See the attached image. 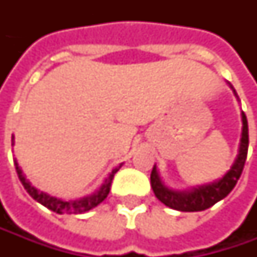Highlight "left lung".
I'll list each match as a JSON object with an SVG mask.
<instances>
[{
	"instance_id": "8db88e82",
	"label": "left lung",
	"mask_w": 257,
	"mask_h": 257,
	"mask_svg": "<svg viewBox=\"0 0 257 257\" xmlns=\"http://www.w3.org/2000/svg\"><path fill=\"white\" fill-rule=\"evenodd\" d=\"M227 84L232 88L234 97L239 101V97H237L236 90L233 88V85L230 83H227ZM247 147H249L247 118L242 111V136H240V143H239V152H237V156L233 162L232 167L222 179L207 183V184H202V186L190 187L187 190H174L164 184L160 174H159V170L154 164L152 176H150V182H152V189H153L156 197L162 203H164L167 207L179 210V212H200V210H206V209L212 207L213 204L224 199L236 186V183L243 172L246 157H247Z\"/></svg>"
}]
</instances>
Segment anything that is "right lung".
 I'll return each instance as SVG.
<instances>
[{"label": "right lung", "instance_id": "right-lung-1", "mask_svg": "<svg viewBox=\"0 0 257 257\" xmlns=\"http://www.w3.org/2000/svg\"><path fill=\"white\" fill-rule=\"evenodd\" d=\"M13 140H14V136H13ZM15 164V170H17V174L20 177V180L23 183L24 189L28 192V194L37 200L38 203H41L43 206H45L47 209L53 210V212L58 213V214H63V213H74V214H81V213L88 212L91 210L93 207L98 206L100 203L103 202L104 199L107 197V194L110 192V187H111V182L114 179V174L120 170V167L123 166V163L117 167H114L111 173L108 174V177L104 180V183L100 186V189L97 192H94L93 194L90 196H84L81 199H75V200H63V199H58V197H54V196H50L48 193L40 192L37 187H34L31 183L27 180L25 174L21 170V167L18 166V162L14 160Z\"/></svg>", "mask_w": 257, "mask_h": 257}]
</instances>
